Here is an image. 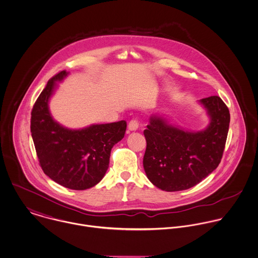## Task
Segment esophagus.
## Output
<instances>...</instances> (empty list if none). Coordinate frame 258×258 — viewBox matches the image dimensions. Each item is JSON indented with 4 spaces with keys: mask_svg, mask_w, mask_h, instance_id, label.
<instances>
[{
    "mask_svg": "<svg viewBox=\"0 0 258 258\" xmlns=\"http://www.w3.org/2000/svg\"><path fill=\"white\" fill-rule=\"evenodd\" d=\"M139 128V121L137 119H133L128 123V130L132 132H136Z\"/></svg>",
    "mask_w": 258,
    "mask_h": 258,
    "instance_id": "obj_1",
    "label": "esophagus"
}]
</instances>
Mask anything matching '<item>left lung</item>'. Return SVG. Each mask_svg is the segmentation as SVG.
Listing matches in <instances>:
<instances>
[{
    "label": "left lung",
    "mask_w": 258,
    "mask_h": 258,
    "mask_svg": "<svg viewBox=\"0 0 258 258\" xmlns=\"http://www.w3.org/2000/svg\"><path fill=\"white\" fill-rule=\"evenodd\" d=\"M209 116L208 125L190 131L154 114L143 132L146 149L143 168L148 180L167 191L187 190L205 179L220 164L229 133V109L218 96L201 99Z\"/></svg>",
    "instance_id": "1"
}]
</instances>
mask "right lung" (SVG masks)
Wrapping results in <instances>:
<instances>
[{
  "label": "right lung",
  "mask_w": 258,
  "mask_h": 258,
  "mask_svg": "<svg viewBox=\"0 0 258 258\" xmlns=\"http://www.w3.org/2000/svg\"><path fill=\"white\" fill-rule=\"evenodd\" d=\"M68 74L59 72L40 93L31 112L30 132L44 174L68 189L86 190L105 176L111 150L123 139L126 122L93 123L75 130L60 124L50 113L49 101Z\"/></svg>",
  "instance_id": "obj_1"
}]
</instances>
